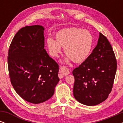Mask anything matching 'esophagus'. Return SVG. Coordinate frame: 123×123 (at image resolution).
I'll return each instance as SVG.
<instances>
[{"label": "esophagus", "instance_id": "esophagus-1", "mask_svg": "<svg viewBox=\"0 0 123 123\" xmlns=\"http://www.w3.org/2000/svg\"><path fill=\"white\" fill-rule=\"evenodd\" d=\"M60 73L63 76H66L70 73V70L65 66H61L60 69Z\"/></svg>", "mask_w": 123, "mask_h": 123}]
</instances>
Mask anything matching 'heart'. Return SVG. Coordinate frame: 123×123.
Listing matches in <instances>:
<instances>
[{
	"instance_id": "b5f03b06",
	"label": "heart",
	"mask_w": 123,
	"mask_h": 123,
	"mask_svg": "<svg viewBox=\"0 0 123 123\" xmlns=\"http://www.w3.org/2000/svg\"><path fill=\"white\" fill-rule=\"evenodd\" d=\"M94 44V37L90 31L80 28H69L58 32L55 40L49 37L46 40V45L52 57H58L61 47L67 55L64 62L69 63L71 60L79 63L88 57Z\"/></svg>"
}]
</instances>
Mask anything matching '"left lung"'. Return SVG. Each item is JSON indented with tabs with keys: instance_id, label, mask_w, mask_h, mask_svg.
I'll return each mask as SVG.
<instances>
[{
	"instance_id": "obj_1",
	"label": "left lung",
	"mask_w": 123,
	"mask_h": 123,
	"mask_svg": "<svg viewBox=\"0 0 123 123\" xmlns=\"http://www.w3.org/2000/svg\"><path fill=\"white\" fill-rule=\"evenodd\" d=\"M116 69V60L111 44L99 33L92 53L72 72L76 99L87 106L97 105L105 101L112 89Z\"/></svg>"
}]
</instances>
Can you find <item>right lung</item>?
<instances>
[{
    "label": "right lung",
    "mask_w": 123,
    "mask_h": 123,
    "mask_svg": "<svg viewBox=\"0 0 123 123\" xmlns=\"http://www.w3.org/2000/svg\"><path fill=\"white\" fill-rule=\"evenodd\" d=\"M44 28H21L12 39L8 53L11 83L16 92L34 104L47 101L60 81L59 66L44 49Z\"/></svg>",
    "instance_id": "obj_1"
}]
</instances>
